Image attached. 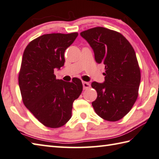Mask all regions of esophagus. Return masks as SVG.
<instances>
[{
    "label": "esophagus",
    "mask_w": 159,
    "mask_h": 159,
    "mask_svg": "<svg viewBox=\"0 0 159 159\" xmlns=\"http://www.w3.org/2000/svg\"><path fill=\"white\" fill-rule=\"evenodd\" d=\"M83 89H88V88H90V84H89V83H88V82L83 81Z\"/></svg>",
    "instance_id": "esophagus-1"
}]
</instances>
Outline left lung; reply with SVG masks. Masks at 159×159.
I'll list each match as a JSON object with an SVG mask.
<instances>
[{"label": "left lung", "mask_w": 159, "mask_h": 159, "mask_svg": "<svg viewBox=\"0 0 159 159\" xmlns=\"http://www.w3.org/2000/svg\"><path fill=\"white\" fill-rule=\"evenodd\" d=\"M80 35L93 49L96 62L105 65L104 83H92L97 92L92 106L102 119L116 122L131 111L138 96L141 77L135 51L122 34L103 27Z\"/></svg>", "instance_id": "8db88e82"}]
</instances>
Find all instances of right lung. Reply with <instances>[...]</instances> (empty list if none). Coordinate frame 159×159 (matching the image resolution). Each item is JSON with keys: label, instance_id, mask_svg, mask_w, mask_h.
Masks as SVG:
<instances>
[{"label": "right lung", "instance_id": "1", "mask_svg": "<svg viewBox=\"0 0 159 159\" xmlns=\"http://www.w3.org/2000/svg\"><path fill=\"white\" fill-rule=\"evenodd\" d=\"M78 36L46 34L33 39L25 47L19 73L22 101L39 122L49 128H59L71 117L72 105L83 90L81 80L56 79V68L64 65L65 50Z\"/></svg>", "mask_w": 159, "mask_h": 159}]
</instances>
